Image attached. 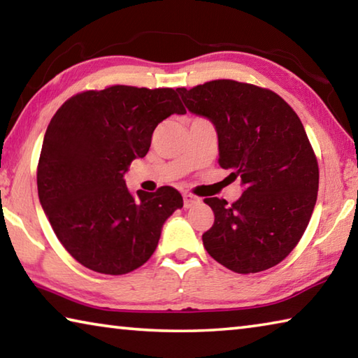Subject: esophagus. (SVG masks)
I'll use <instances>...</instances> for the list:
<instances>
[{
	"mask_svg": "<svg viewBox=\"0 0 358 358\" xmlns=\"http://www.w3.org/2000/svg\"><path fill=\"white\" fill-rule=\"evenodd\" d=\"M199 202H201V199L196 197V196H192V194H189V192H185L183 194V205H185V208H191V207H194V205L199 203Z\"/></svg>",
	"mask_w": 358,
	"mask_h": 358,
	"instance_id": "esophagus-1",
	"label": "esophagus"
}]
</instances>
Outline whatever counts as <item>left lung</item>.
<instances>
[{
  "instance_id": "1",
  "label": "left lung",
  "mask_w": 358,
  "mask_h": 358,
  "mask_svg": "<svg viewBox=\"0 0 358 358\" xmlns=\"http://www.w3.org/2000/svg\"><path fill=\"white\" fill-rule=\"evenodd\" d=\"M187 110L211 121L220 166L241 178L229 205L208 197L215 222L202 235L216 262L235 273H257L289 256L311 220L319 167L300 118L270 90L235 80L177 88Z\"/></svg>"
}]
</instances>
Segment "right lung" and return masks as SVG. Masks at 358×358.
<instances>
[{
  "instance_id": "obj_1",
  "label": "right lung",
  "mask_w": 358,
  "mask_h": 358,
  "mask_svg": "<svg viewBox=\"0 0 358 358\" xmlns=\"http://www.w3.org/2000/svg\"><path fill=\"white\" fill-rule=\"evenodd\" d=\"M173 113L186 110L172 88L115 85L72 96L53 115L38 166L39 202L78 264L124 275L155 252L183 197L171 186L132 194L124 173L148 153L155 128Z\"/></svg>"
}]
</instances>
